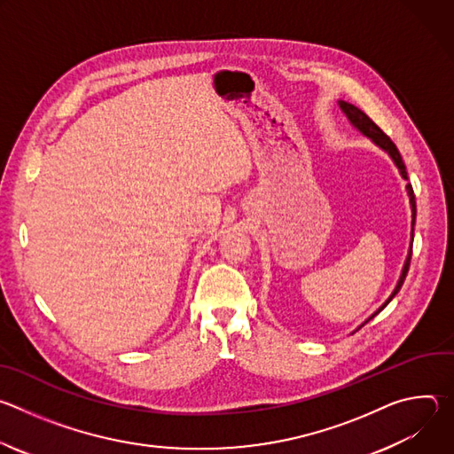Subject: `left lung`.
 Returning <instances> with one entry per match:
<instances>
[{"mask_svg": "<svg viewBox=\"0 0 454 454\" xmlns=\"http://www.w3.org/2000/svg\"><path fill=\"white\" fill-rule=\"evenodd\" d=\"M340 107H341V111L347 114V118L350 120V123L357 129V131H361L364 137H368L377 147H380L384 153H387L390 154V158L394 160V163H395V167L399 168V172H401V176H403V179H406L408 181V172H406V165H404V161H403V156H401V153H399V149L395 147V144L387 138L382 131H380V127H377L372 120H370V116H366L359 107H356V106H352V104H348V102H343V100H340ZM406 190H408V196H410V205H411V226H415V217H417V205H415V193H413V188H411V184H406ZM411 246H413V230H411ZM411 246H410V251H408V256H406V262H404V268H403V273H401V278H399V282H397V286H395V289H394V293L390 294V298H387L364 323H368L372 317H375L387 303H390L394 298H395V294L401 291V287H403V284H404V280H406V275H408V270H410V261H411ZM363 323V325H364ZM363 325H359V329L363 327ZM357 329V331H359Z\"/></svg>", "mask_w": 454, "mask_h": 454, "instance_id": "1", "label": "left lung"}]
</instances>
